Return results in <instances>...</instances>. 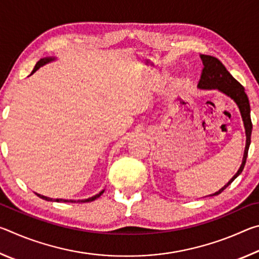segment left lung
Returning a JSON list of instances; mask_svg holds the SVG:
<instances>
[{
	"label": "left lung",
	"instance_id": "left-lung-1",
	"mask_svg": "<svg viewBox=\"0 0 259 259\" xmlns=\"http://www.w3.org/2000/svg\"><path fill=\"white\" fill-rule=\"evenodd\" d=\"M200 57L201 59H202L204 67L202 69V74H201L200 81L198 83V88L199 89H217L221 91V93L225 94L226 96H229L230 98L234 100L240 109L241 116H242V121L245 129V137H247V139H245V148L243 153L242 163H241L238 172L231 178V181L227 183L224 187H222L221 190L213 193V194H210V196H213L221 194V193L224 191L241 172H242L245 161H247L249 146H250L252 123L250 119V105H249V99L244 93V88L231 75L224 65H223L217 58L207 55H201Z\"/></svg>",
	"mask_w": 259,
	"mask_h": 259
}]
</instances>
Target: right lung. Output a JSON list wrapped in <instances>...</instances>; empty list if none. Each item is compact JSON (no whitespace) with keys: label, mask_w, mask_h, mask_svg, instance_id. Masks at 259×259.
<instances>
[{"label":"right lung","mask_w":259,"mask_h":259,"mask_svg":"<svg viewBox=\"0 0 259 259\" xmlns=\"http://www.w3.org/2000/svg\"><path fill=\"white\" fill-rule=\"evenodd\" d=\"M56 58L55 57H47V58H42V59H40L36 63V65H35V67H34V69H33V72L30 73V75H32V74L34 73V72H36L38 68H40L41 66H43V65H46V64H48V63H50V61H52V60H55ZM104 193V190L102 191V192H99L98 194H96V195H94V196H91V198H89V199H84V200H77V201H75V200H64V199H51V198H48V196H45V195H41V194H37L36 193V195L38 196V198H41V199H43V200H47V201H56V202H91V201H95L96 199H98L100 195H102Z\"/></svg>","instance_id":"1"}]
</instances>
